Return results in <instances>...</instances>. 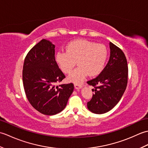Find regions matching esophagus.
Instances as JSON below:
<instances>
[{
    "mask_svg": "<svg viewBox=\"0 0 148 148\" xmlns=\"http://www.w3.org/2000/svg\"><path fill=\"white\" fill-rule=\"evenodd\" d=\"M74 88L77 90H79V89H81V88H82V86L81 85V84H77V83H75L74 84Z\"/></svg>",
    "mask_w": 148,
    "mask_h": 148,
    "instance_id": "obj_1",
    "label": "esophagus"
}]
</instances>
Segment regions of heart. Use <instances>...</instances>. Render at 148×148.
I'll return each mask as SVG.
<instances>
[{"label":"heart","mask_w":148,"mask_h":148,"mask_svg":"<svg viewBox=\"0 0 148 148\" xmlns=\"http://www.w3.org/2000/svg\"><path fill=\"white\" fill-rule=\"evenodd\" d=\"M66 51H58L55 60L64 73H70L76 64L78 67L69 74L67 80L81 83L89 74L95 76L102 71L108 57L106 46L85 39H77L67 44Z\"/></svg>","instance_id":"obj_1"}]
</instances>
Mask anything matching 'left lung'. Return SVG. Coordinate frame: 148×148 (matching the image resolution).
<instances>
[{"label": "left lung", "mask_w": 148, "mask_h": 148, "mask_svg": "<svg viewBox=\"0 0 148 148\" xmlns=\"http://www.w3.org/2000/svg\"><path fill=\"white\" fill-rule=\"evenodd\" d=\"M110 57L108 64L97 77L87 81L95 88L87 107L95 114H103L111 110L120 100L128 81L127 58L122 50L109 42Z\"/></svg>", "instance_id": "8db88e82"}]
</instances>
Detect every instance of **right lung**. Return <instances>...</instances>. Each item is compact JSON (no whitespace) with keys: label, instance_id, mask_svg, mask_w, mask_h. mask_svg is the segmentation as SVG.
Here are the masks:
<instances>
[{"label":"right lung","instance_id":"1","mask_svg":"<svg viewBox=\"0 0 148 148\" xmlns=\"http://www.w3.org/2000/svg\"><path fill=\"white\" fill-rule=\"evenodd\" d=\"M55 46L42 39L28 53L23 67V83L27 99L37 111L55 115L65 109L74 90L72 83L60 84L65 77L55 58Z\"/></svg>","mask_w":148,"mask_h":148}]
</instances>
